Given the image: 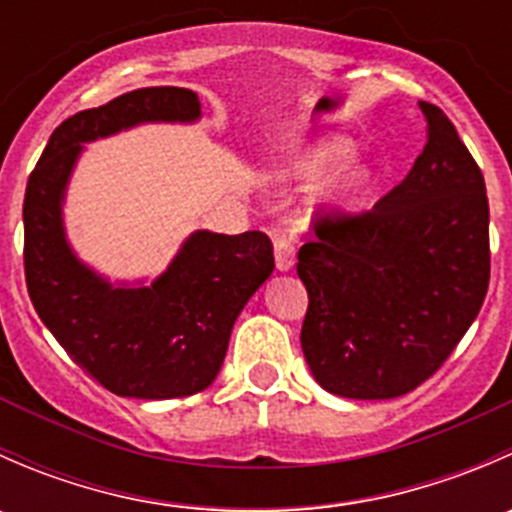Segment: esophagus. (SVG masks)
Here are the masks:
<instances>
[{
    "mask_svg": "<svg viewBox=\"0 0 512 512\" xmlns=\"http://www.w3.org/2000/svg\"><path fill=\"white\" fill-rule=\"evenodd\" d=\"M294 255H297V240L292 235L275 237V262L277 270L289 272L294 267Z\"/></svg>",
    "mask_w": 512,
    "mask_h": 512,
    "instance_id": "34e87169",
    "label": "esophagus"
}]
</instances>
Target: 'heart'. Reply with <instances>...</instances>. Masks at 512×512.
<instances>
[{"label": "heart", "mask_w": 512, "mask_h": 512, "mask_svg": "<svg viewBox=\"0 0 512 512\" xmlns=\"http://www.w3.org/2000/svg\"><path fill=\"white\" fill-rule=\"evenodd\" d=\"M354 153V143L342 136H327L322 141L312 143L304 148L299 156L292 158V170L302 178H317V175L327 173L329 168L339 165ZM369 178V170L361 163H347L342 168L334 170L322 185V195L329 203H344V200L354 198L361 190V185Z\"/></svg>", "instance_id": "heart-1"}]
</instances>
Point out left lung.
I'll use <instances>...</instances> for the list:
<instances>
[{"instance_id":"obj_1","label":"left lung","mask_w":512,"mask_h":512,"mask_svg":"<svg viewBox=\"0 0 512 512\" xmlns=\"http://www.w3.org/2000/svg\"><path fill=\"white\" fill-rule=\"evenodd\" d=\"M426 146L374 210L327 215L299 247L302 352L322 389L396 399L436 374L488 292L485 180L446 113L418 103Z\"/></svg>"}]
</instances>
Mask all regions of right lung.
<instances>
[{
  "instance_id": "obj_1",
  "label": "right lung",
  "mask_w": 512,
  "mask_h": 512,
  "mask_svg": "<svg viewBox=\"0 0 512 512\" xmlns=\"http://www.w3.org/2000/svg\"><path fill=\"white\" fill-rule=\"evenodd\" d=\"M198 94L153 86L66 118L24 195V275L36 314L71 359L116 396L180 399L208 389L232 324L275 270L265 232L195 230L151 285L108 282L66 240L64 198L84 143L141 123H195Z\"/></svg>"
}]
</instances>
